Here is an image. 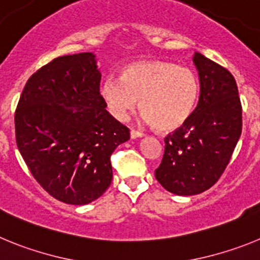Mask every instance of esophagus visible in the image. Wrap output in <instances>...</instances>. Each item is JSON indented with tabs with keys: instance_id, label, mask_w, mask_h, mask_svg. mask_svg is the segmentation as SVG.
<instances>
[{
	"instance_id": "1",
	"label": "esophagus",
	"mask_w": 260,
	"mask_h": 260,
	"mask_svg": "<svg viewBox=\"0 0 260 260\" xmlns=\"http://www.w3.org/2000/svg\"><path fill=\"white\" fill-rule=\"evenodd\" d=\"M143 133L142 132H137V130H132V132H130V137L133 138V139H135V138H141V137H143Z\"/></svg>"
}]
</instances>
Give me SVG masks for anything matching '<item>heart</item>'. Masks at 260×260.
I'll use <instances>...</instances> for the list:
<instances>
[{
  "mask_svg": "<svg viewBox=\"0 0 260 260\" xmlns=\"http://www.w3.org/2000/svg\"><path fill=\"white\" fill-rule=\"evenodd\" d=\"M199 78L189 68L167 61H138L108 78L102 96L114 118L123 121L139 100L147 123L160 133L182 127L194 113L199 99Z\"/></svg>",
  "mask_w": 260,
  "mask_h": 260,
  "instance_id": "heart-1",
  "label": "heart"
}]
</instances>
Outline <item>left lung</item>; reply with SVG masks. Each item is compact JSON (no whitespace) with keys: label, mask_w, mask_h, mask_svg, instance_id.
<instances>
[{"label":"left lung","mask_w":260,"mask_h":260,"mask_svg":"<svg viewBox=\"0 0 260 260\" xmlns=\"http://www.w3.org/2000/svg\"><path fill=\"white\" fill-rule=\"evenodd\" d=\"M201 95L194 113L165 138L156 180L176 195H195L217 182L242 132V107L236 79L228 70L195 53Z\"/></svg>","instance_id":"8db88e82"}]
</instances>
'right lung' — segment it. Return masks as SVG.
Segmentation results:
<instances>
[{"label": "right lung", "instance_id": "obj_1", "mask_svg": "<svg viewBox=\"0 0 260 260\" xmlns=\"http://www.w3.org/2000/svg\"><path fill=\"white\" fill-rule=\"evenodd\" d=\"M95 54L57 57L27 80L15 139L32 176L53 198L87 204L112 182L110 156L130 130L105 109Z\"/></svg>", "mask_w": 260, "mask_h": 260}]
</instances>
